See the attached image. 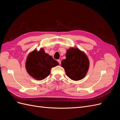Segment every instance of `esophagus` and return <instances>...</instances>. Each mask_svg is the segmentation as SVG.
I'll list each match as a JSON object with an SVG mask.
<instances>
[{"instance_id":"esophagus-1","label":"esophagus","mask_w":120,"mask_h":120,"mask_svg":"<svg viewBox=\"0 0 120 120\" xmlns=\"http://www.w3.org/2000/svg\"><path fill=\"white\" fill-rule=\"evenodd\" d=\"M57 61H58V63H59V64H61V61H60V60H57Z\"/></svg>"}]
</instances>
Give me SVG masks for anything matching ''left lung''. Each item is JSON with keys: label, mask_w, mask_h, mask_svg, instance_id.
<instances>
[{"label": "left lung", "mask_w": 120, "mask_h": 120, "mask_svg": "<svg viewBox=\"0 0 120 120\" xmlns=\"http://www.w3.org/2000/svg\"><path fill=\"white\" fill-rule=\"evenodd\" d=\"M66 59L61 61V66L66 75L74 81L84 78L89 68V60L86 54L78 48L67 50Z\"/></svg>", "instance_id": "obj_1"}]
</instances>
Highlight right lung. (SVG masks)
<instances>
[{
    "label": "right lung",
    "mask_w": 120,
    "mask_h": 120,
    "mask_svg": "<svg viewBox=\"0 0 120 120\" xmlns=\"http://www.w3.org/2000/svg\"><path fill=\"white\" fill-rule=\"evenodd\" d=\"M59 64L57 61L41 49L39 51L34 50L28 54L25 68L28 74L32 78L41 81L49 75L52 67Z\"/></svg>",
    "instance_id": "right-lung-1"
}]
</instances>
